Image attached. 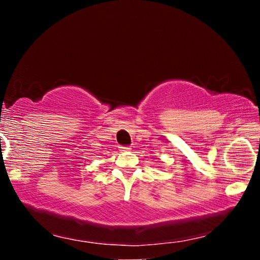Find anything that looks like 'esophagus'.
I'll return each instance as SVG.
<instances>
[{
	"instance_id": "1",
	"label": "esophagus",
	"mask_w": 260,
	"mask_h": 260,
	"mask_svg": "<svg viewBox=\"0 0 260 260\" xmlns=\"http://www.w3.org/2000/svg\"><path fill=\"white\" fill-rule=\"evenodd\" d=\"M119 149H120V151H129L131 148L129 147V145H120Z\"/></svg>"
}]
</instances>
